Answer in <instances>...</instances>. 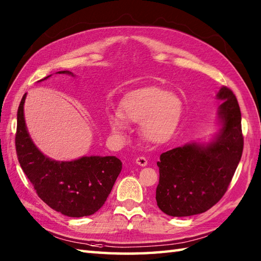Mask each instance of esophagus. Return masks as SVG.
<instances>
[{
  "label": "esophagus",
  "mask_w": 261,
  "mask_h": 261,
  "mask_svg": "<svg viewBox=\"0 0 261 261\" xmlns=\"http://www.w3.org/2000/svg\"><path fill=\"white\" fill-rule=\"evenodd\" d=\"M136 163L139 165V166H142V167H145V166H147V164H148V160L145 157H138L136 159Z\"/></svg>",
  "instance_id": "1"
}]
</instances>
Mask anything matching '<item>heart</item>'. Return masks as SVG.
Here are the masks:
<instances>
[{"label":"heart","instance_id":"obj_1","mask_svg":"<svg viewBox=\"0 0 261 261\" xmlns=\"http://www.w3.org/2000/svg\"><path fill=\"white\" fill-rule=\"evenodd\" d=\"M182 102L171 92L158 86H143L126 93L120 110L109 113V124L116 135L126 130L127 121L140 122L142 137L153 145L167 142L177 130Z\"/></svg>","mask_w":261,"mask_h":261}]
</instances>
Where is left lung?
<instances>
[{"label": "left lung", "instance_id": "8db88e82", "mask_svg": "<svg viewBox=\"0 0 261 261\" xmlns=\"http://www.w3.org/2000/svg\"><path fill=\"white\" fill-rule=\"evenodd\" d=\"M219 131L208 142H191L160 154L158 207L170 216L206 212L228 190L243 150L241 112L230 88L216 94Z\"/></svg>", "mask_w": 261, "mask_h": 261}]
</instances>
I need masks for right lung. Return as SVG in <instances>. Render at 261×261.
Wrapping results in <instances>:
<instances>
[{"mask_svg":"<svg viewBox=\"0 0 261 261\" xmlns=\"http://www.w3.org/2000/svg\"><path fill=\"white\" fill-rule=\"evenodd\" d=\"M58 74L74 76L68 70ZM25 97L27 93L18 109L15 148L21 168L38 196L53 210L70 218L97 212L121 173V160L115 156H83L70 162H58L47 157L33 143L28 132L23 109Z\"/></svg>","mask_w":261,"mask_h":261,"instance_id":"1","label":"right lung"}]
</instances>
